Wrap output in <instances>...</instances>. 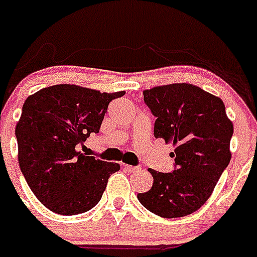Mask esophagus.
Returning <instances> with one entry per match:
<instances>
[{
  "label": "esophagus",
  "mask_w": 257,
  "mask_h": 257,
  "mask_svg": "<svg viewBox=\"0 0 257 257\" xmlns=\"http://www.w3.org/2000/svg\"><path fill=\"white\" fill-rule=\"evenodd\" d=\"M124 168H126V170L128 172H137V171H139L138 166H124Z\"/></svg>",
  "instance_id": "obj_1"
}]
</instances>
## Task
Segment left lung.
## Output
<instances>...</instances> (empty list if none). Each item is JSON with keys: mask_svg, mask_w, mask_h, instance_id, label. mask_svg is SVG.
<instances>
[{"mask_svg": "<svg viewBox=\"0 0 257 257\" xmlns=\"http://www.w3.org/2000/svg\"><path fill=\"white\" fill-rule=\"evenodd\" d=\"M155 116L154 135L172 143V172L150 168L153 187L138 194L150 212L166 219L198 211L212 194L229 161L233 124L219 96L190 83L157 86L143 91Z\"/></svg>", "mask_w": 257, "mask_h": 257, "instance_id": "left-lung-1", "label": "left lung"}]
</instances>
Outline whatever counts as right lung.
Listing matches in <instances>:
<instances>
[{
	"mask_svg": "<svg viewBox=\"0 0 257 257\" xmlns=\"http://www.w3.org/2000/svg\"><path fill=\"white\" fill-rule=\"evenodd\" d=\"M77 85H54L28 96L16 126L18 163L30 190L46 208L59 215L91 210L102 198L118 163L78 151L90 134H98L112 99Z\"/></svg>",
	"mask_w": 257,
	"mask_h": 257,
	"instance_id": "obj_1",
	"label": "right lung"
}]
</instances>
